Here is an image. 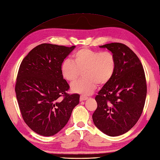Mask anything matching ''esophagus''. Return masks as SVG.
<instances>
[{
	"instance_id": "34e87169",
	"label": "esophagus",
	"mask_w": 160,
	"mask_h": 160,
	"mask_svg": "<svg viewBox=\"0 0 160 160\" xmlns=\"http://www.w3.org/2000/svg\"><path fill=\"white\" fill-rule=\"evenodd\" d=\"M86 100H88V98L87 97H85V96H81L80 97V101L82 102V101H85Z\"/></svg>"
}]
</instances>
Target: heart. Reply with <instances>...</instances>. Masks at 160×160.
Instances as JSON below:
<instances>
[{
	"instance_id": "heart-1",
	"label": "heart",
	"mask_w": 160,
	"mask_h": 160,
	"mask_svg": "<svg viewBox=\"0 0 160 160\" xmlns=\"http://www.w3.org/2000/svg\"><path fill=\"white\" fill-rule=\"evenodd\" d=\"M72 62L65 59L60 66L63 78L68 82L78 78L83 71L84 78L71 85V91L89 96L96 90L98 83L105 85L113 77L116 69V58L110 52H100L84 48L73 54Z\"/></svg>"
}]
</instances>
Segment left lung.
<instances>
[{
	"label": "left lung",
	"mask_w": 160,
	"mask_h": 160,
	"mask_svg": "<svg viewBox=\"0 0 160 160\" xmlns=\"http://www.w3.org/2000/svg\"><path fill=\"white\" fill-rule=\"evenodd\" d=\"M99 47L114 54L116 69L95 98L98 108L92 118L99 130L116 137L131 129L142 114L147 95L145 72L139 58L126 45L111 43Z\"/></svg>",
	"instance_id": "1"
}]
</instances>
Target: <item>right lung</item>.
<instances>
[{"label":"right lung","instance_id":"1","mask_svg":"<svg viewBox=\"0 0 160 160\" xmlns=\"http://www.w3.org/2000/svg\"><path fill=\"white\" fill-rule=\"evenodd\" d=\"M75 48L42 44L21 63L15 85L17 100L25 122L39 135L50 137L58 132L79 104L80 96L67 93L69 85L60 72L64 59Z\"/></svg>","mask_w":160,"mask_h":160}]
</instances>
